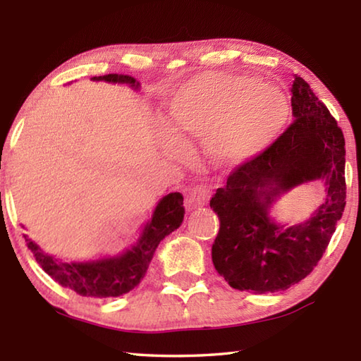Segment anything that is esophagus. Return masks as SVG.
<instances>
[{
    "label": "esophagus",
    "instance_id": "1",
    "mask_svg": "<svg viewBox=\"0 0 361 361\" xmlns=\"http://www.w3.org/2000/svg\"><path fill=\"white\" fill-rule=\"evenodd\" d=\"M211 198V188L206 185H197L189 190L188 203L192 206H202Z\"/></svg>",
    "mask_w": 361,
    "mask_h": 361
}]
</instances>
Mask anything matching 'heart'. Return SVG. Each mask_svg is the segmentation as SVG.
I'll use <instances>...</instances> for the list:
<instances>
[{
  "label": "heart",
  "instance_id": "b5f03b06",
  "mask_svg": "<svg viewBox=\"0 0 361 361\" xmlns=\"http://www.w3.org/2000/svg\"><path fill=\"white\" fill-rule=\"evenodd\" d=\"M173 128L164 127L161 142L166 155L181 158L188 144L182 135L208 140L224 163L256 157L279 135L288 116L282 91L245 75L206 73L197 75L169 99Z\"/></svg>",
  "mask_w": 361,
  "mask_h": 361
}]
</instances>
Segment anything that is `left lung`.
<instances>
[{
	"label": "left lung",
	"mask_w": 361,
	"mask_h": 361,
	"mask_svg": "<svg viewBox=\"0 0 361 361\" xmlns=\"http://www.w3.org/2000/svg\"><path fill=\"white\" fill-rule=\"evenodd\" d=\"M295 121L259 155L229 173L211 198L220 220L212 262L237 290L274 293L302 281L323 257L346 206L344 136L327 106L295 74ZM323 179L326 198L304 224L288 228L267 216L272 202L302 182Z\"/></svg>",
	"instance_id": "1"
}]
</instances>
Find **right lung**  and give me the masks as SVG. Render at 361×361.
Segmentation results:
<instances>
[{
    "label": "right lung",
    "instance_id": "obj_1",
    "mask_svg": "<svg viewBox=\"0 0 361 361\" xmlns=\"http://www.w3.org/2000/svg\"><path fill=\"white\" fill-rule=\"evenodd\" d=\"M93 80L127 83L133 90L141 87L140 82L127 74L96 75ZM183 217V195L180 192L167 194L157 204L152 219L145 224L140 239L132 245V248L119 256L88 262H62L44 252L35 242L27 239V235H25V239L37 264L60 286L74 290L80 296L116 298L128 293L142 281L159 242L180 228Z\"/></svg>",
    "mask_w": 361,
    "mask_h": 361
}]
</instances>
